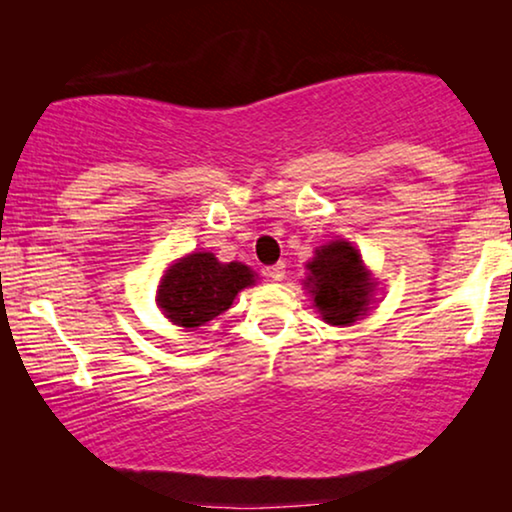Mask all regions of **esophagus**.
I'll use <instances>...</instances> for the list:
<instances>
[{
	"label": "esophagus",
	"mask_w": 512,
	"mask_h": 512,
	"mask_svg": "<svg viewBox=\"0 0 512 512\" xmlns=\"http://www.w3.org/2000/svg\"><path fill=\"white\" fill-rule=\"evenodd\" d=\"M265 277L272 279V282H282L286 277V263L279 261L275 265H270V268H265Z\"/></svg>",
	"instance_id": "esophagus-1"
}]
</instances>
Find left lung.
<instances>
[{
    "mask_svg": "<svg viewBox=\"0 0 512 512\" xmlns=\"http://www.w3.org/2000/svg\"><path fill=\"white\" fill-rule=\"evenodd\" d=\"M307 270V286L314 296V305L328 324L347 326L366 314L373 289L359 251L352 244L331 242L317 249V256L307 263Z\"/></svg>",
    "mask_w": 512,
    "mask_h": 512,
    "instance_id": "obj_1",
    "label": "left lung"
}]
</instances>
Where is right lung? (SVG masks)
<instances>
[{
	"mask_svg": "<svg viewBox=\"0 0 512 512\" xmlns=\"http://www.w3.org/2000/svg\"><path fill=\"white\" fill-rule=\"evenodd\" d=\"M254 284L242 263H219L212 254H191L174 263L160 284L158 305L177 326L195 328L226 312L237 291Z\"/></svg>",
	"mask_w": 512,
	"mask_h": 512,
	"instance_id": "1",
	"label": "right lung"
}]
</instances>
